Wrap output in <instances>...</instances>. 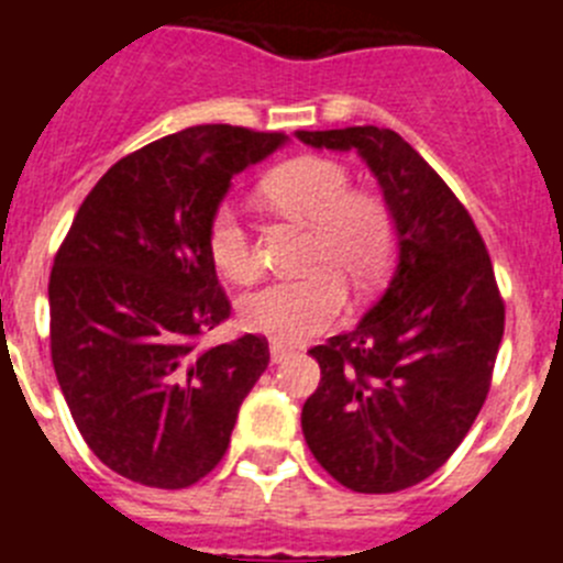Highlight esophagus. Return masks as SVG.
<instances>
[{
  "label": "esophagus",
  "mask_w": 563,
  "mask_h": 563,
  "mask_svg": "<svg viewBox=\"0 0 563 563\" xmlns=\"http://www.w3.org/2000/svg\"><path fill=\"white\" fill-rule=\"evenodd\" d=\"M268 354H272V363H286L288 356H291V349H286V345H280V342H272L268 345Z\"/></svg>",
  "instance_id": "obj_1"
}]
</instances>
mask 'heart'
Returning <instances> with one entry per match:
<instances>
[{"label":"heart","mask_w":563,"mask_h":563,"mask_svg":"<svg viewBox=\"0 0 563 563\" xmlns=\"http://www.w3.org/2000/svg\"><path fill=\"white\" fill-rule=\"evenodd\" d=\"M266 195L277 209L311 227L306 263L317 272L272 280L243 297L241 322L275 342H300L325 331L345 309V291L334 271L351 286L379 280L394 252V221L379 198L351 192V173L340 161L300 155L266 175ZM214 268L234 283L257 275V252L241 207L227 200L207 227Z\"/></svg>","instance_id":"1"}]
</instances>
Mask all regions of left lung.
<instances>
[{"mask_svg": "<svg viewBox=\"0 0 563 563\" xmlns=\"http://www.w3.org/2000/svg\"><path fill=\"white\" fill-rule=\"evenodd\" d=\"M295 135L314 150H354L397 234L379 300L349 334L309 351L320 385L302 405V437L342 487L405 490L451 459L490 390L505 334L490 254L456 195L394 130Z\"/></svg>", "mask_w": 563, "mask_h": 563, "instance_id": "left-lung-1", "label": "left lung"}]
</instances>
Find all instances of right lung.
Listing matches in <instances>:
<instances>
[{
  "label": "right lung",
  "mask_w": 563,
  "mask_h": 563,
  "mask_svg": "<svg viewBox=\"0 0 563 563\" xmlns=\"http://www.w3.org/2000/svg\"><path fill=\"white\" fill-rule=\"evenodd\" d=\"M280 133L200 124L112 164L53 261L51 354L78 433L119 476L180 490L221 462L268 342L214 349L229 320L207 227L232 178L286 144Z\"/></svg>",
  "instance_id": "1"
}]
</instances>
